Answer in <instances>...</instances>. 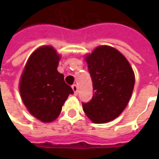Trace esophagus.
<instances>
[{
	"label": "esophagus",
	"mask_w": 159,
	"mask_h": 159,
	"mask_svg": "<svg viewBox=\"0 0 159 159\" xmlns=\"http://www.w3.org/2000/svg\"><path fill=\"white\" fill-rule=\"evenodd\" d=\"M72 89L73 91H74V93H75V94H77V89H78V87H77L76 84L72 85Z\"/></svg>",
	"instance_id": "1"
}]
</instances>
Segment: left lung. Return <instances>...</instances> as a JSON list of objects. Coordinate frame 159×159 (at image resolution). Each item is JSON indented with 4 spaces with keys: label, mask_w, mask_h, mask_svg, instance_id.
<instances>
[{
    "label": "left lung",
    "mask_w": 159,
    "mask_h": 159,
    "mask_svg": "<svg viewBox=\"0 0 159 159\" xmlns=\"http://www.w3.org/2000/svg\"><path fill=\"white\" fill-rule=\"evenodd\" d=\"M93 82V98L83 103L94 123L110 122L125 109L134 86V74L124 56L109 46H100L85 58Z\"/></svg>",
    "instance_id": "8db88e82"
}]
</instances>
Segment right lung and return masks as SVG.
Wrapping results in <instances>:
<instances>
[{
    "instance_id": "right-lung-1",
    "label": "right lung",
    "mask_w": 159,
    "mask_h": 159,
    "mask_svg": "<svg viewBox=\"0 0 159 159\" xmlns=\"http://www.w3.org/2000/svg\"><path fill=\"white\" fill-rule=\"evenodd\" d=\"M59 55L51 46H42L30 56L24 69L19 91L32 116L50 123L59 116L72 89L58 71Z\"/></svg>"
}]
</instances>
